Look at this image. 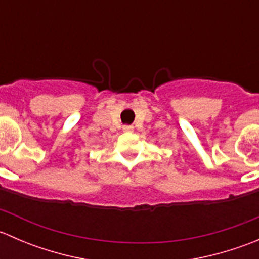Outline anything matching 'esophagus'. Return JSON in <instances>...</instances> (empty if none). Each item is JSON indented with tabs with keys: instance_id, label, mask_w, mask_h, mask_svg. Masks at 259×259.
Here are the masks:
<instances>
[{
	"instance_id": "obj_1",
	"label": "esophagus",
	"mask_w": 259,
	"mask_h": 259,
	"mask_svg": "<svg viewBox=\"0 0 259 259\" xmlns=\"http://www.w3.org/2000/svg\"><path fill=\"white\" fill-rule=\"evenodd\" d=\"M122 130L126 133H133L134 132V126H132V125H124V126H122Z\"/></svg>"
}]
</instances>
